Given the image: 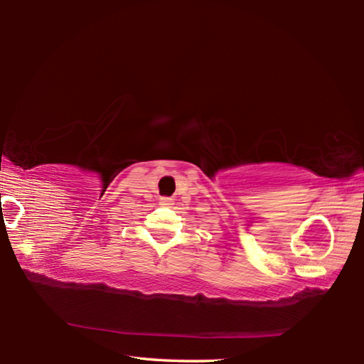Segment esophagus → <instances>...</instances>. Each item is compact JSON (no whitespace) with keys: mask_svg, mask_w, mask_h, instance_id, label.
I'll use <instances>...</instances> for the list:
<instances>
[{"mask_svg":"<svg viewBox=\"0 0 364 364\" xmlns=\"http://www.w3.org/2000/svg\"><path fill=\"white\" fill-rule=\"evenodd\" d=\"M159 204L162 207H170V205H173V199H171V197H162Z\"/></svg>","mask_w":364,"mask_h":364,"instance_id":"obj_1","label":"esophagus"}]
</instances>
